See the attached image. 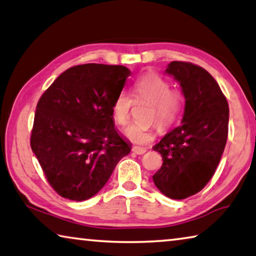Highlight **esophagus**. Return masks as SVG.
Returning <instances> with one entry per match:
<instances>
[{"mask_svg": "<svg viewBox=\"0 0 256 256\" xmlns=\"http://www.w3.org/2000/svg\"><path fill=\"white\" fill-rule=\"evenodd\" d=\"M132 152H134V153H136L137 155H142V154L146 153L147 148H145V147L135 146V147H132Z\"/></svg>", "mask_w": 256, "mask_h": 256, "instance_id": "esophagus-1", "label": "esophagus"}]
</instances>
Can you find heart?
<instances>
[{"instance_id":"b5f03b06","label":"heart","mask_w":256,"mask_h":256,"mask_svg":"<svg viewBox=\"0 0 256 256\" xmlns=\"http://www.w3.org/2000/svg\"><path fill=\"white\" fill-rule=\"evenodd\" d=\"M132 98L137 101L152 103L150 120H156L160 130H165L176 122L183 109L184 96L178 90L171 88L166 80L155 73L142 75L134 85ZM134 101L126 92H120L112 103V118L118 126L127 124ZM128 140L137 145H146L154 140V128L150 124H130L124 129Z\"/></svg>"}]
</instances>
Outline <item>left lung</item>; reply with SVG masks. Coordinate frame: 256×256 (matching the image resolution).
<instances>
[{
	"label": "left lung",
	"instance_id": "1",
	"mask_svg": "<svg viewBox=\"0 0 256 256\" xmlns=\"http://www.w3.org/2000/svg\"><path fill=\"white\" fill-rule=\"evenodd\" d=\"M165 73L180 83L186 106L182 124L153 147L163 158L153 181L163 194L181 200L198 194L214 174L226 146L230 109L218 83L202 67L171 62Z\"/></svg>",
	"mask_w": 256,
	"mask_h": 256
}]
</instances>
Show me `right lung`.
<instances>
[{
  "label": "right lung",
  "mask_w": 256,
  "mask_h": 256,
  "mask_svg": "<svg viewBox=\"0 0 256 256\" xmlns=\"http://www.w3.org/2000/svg\"><path fill=\"white\" fill-rule=\"evenodd\" d=\"M130 74L121 65H78L58 76L39 98L31 150L62 198H92L130 153L132 145L116 132L111 112Z\"/></svg>",
  "instance_id": "obj_1"
}]
</instances>
